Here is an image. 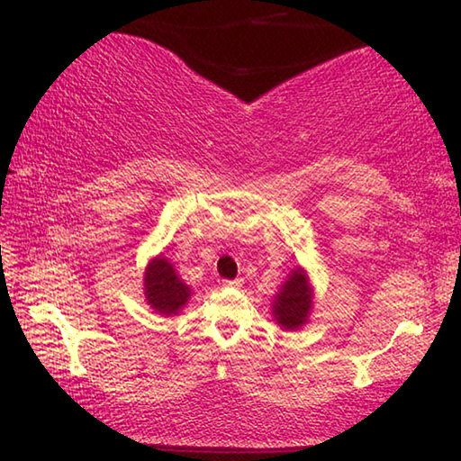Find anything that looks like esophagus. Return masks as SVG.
I'll return each instance as SVG.
<instances>
[{
	"label": "esophagus",
	"mask_w": 461,
	"mask_h": 461,
	"mask_svg": "<svg viewBox=\"0 0 461 461\" xmlns=\"http://www.w3.org/2000/svg\"><path fill=\"white\" fill-rule=\"evenodd\" d=\"M241 285H244V280H241V278H236V280H223V286H225V288H241Z\"/></svg>",
	"instance_id": "obj_1"
}]
</instances>
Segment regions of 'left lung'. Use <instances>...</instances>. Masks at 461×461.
<instances>
[{
    "label": "left lung",
    "instance_id": "left-lung-1",
    "mask_svg": "<svg viewBox=\"0 0 461 461\" xmlns=\"http://www.w3.org/2000/svg\"><path fill=\"white\" fill-rule=\"evenodd\" d=\"M315 291L311 285L307 270L296 267L291 275L280 285L278 293L272 299V317L278 323L280 330L296 331L303 325H307L311 311H313Z\"/></svg>",
    "mask_w": 461,
    "mask_h": 461
}]
</instances>
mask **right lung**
<instances>
[{
	"label": "right lung",
	"mask_w": 461,
	"mask_h": 461,
	"mask_svg": "<svg viewBox=\"0 0 461 461\" xmlns=\"http://www.w3.org/2000/svg\"><path fill=\"white\" fill-rule=\"evenodd\" d=\"M144 299L154 313L178 315L191 299V286L183 283L165 254L154 256L144 270Z\"/></svg>",
	"instance_id": "1"
}]
</instances>
